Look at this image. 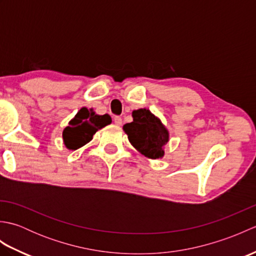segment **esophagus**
<instances>
[{"instance_id": "esophagus-1", "label": "esophagus", "mask_w": 256, "mask_h": 256, "mask_svg": "<svg viewBox=\"0 0 256 256\" xmlns=\"http://www.w3.org/2000/svg\"><path fill=\"white\" fill-rule=\"evenodd\" d=\"M114 123H116V125H122V118L121 116H114Z\"/></svg>"}]
</instances>
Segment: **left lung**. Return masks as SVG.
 <instances>
[{
    "label": "left lung",
    "instance_id": "obj_1",
    "mask_svg": "<svg viewBox=\"0 0 256 256\" xmlns=\"http://www.w3.org/2000/svg\"><path fill=\"white\" fill-rule=\"evenodd\" d=\"M123 130L130 143L144 156L156 160L164 155L162 146L168 142V131L150 110L133 111V122L125 124Z\"/></svg>",
    "mask_w": 256,
    "mask_h": 256
}]
</instances>
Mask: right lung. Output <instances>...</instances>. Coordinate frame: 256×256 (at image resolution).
<instances>
[{"instance_id": "add662e5", "label": "right lung", "mask_w": 256, "mask_h": 256, "mask_svg": "<svg viewBox=\"0 0 256 256\" xmlns=\"http://www.w3.org/2000/svg\"><path fill=\"white\" fill-rule=\"evenodd\" d=\"M111 122L112 120L108 114L98 116L92 110L82 108L64 130V145L69 150H78L90 142L98 130L104 128Z\"/></svg>"}]
</instances>
